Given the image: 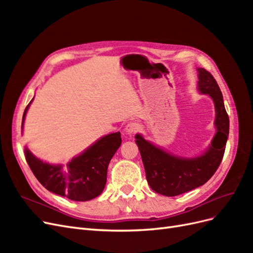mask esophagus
I'll list each match as a JSON object with an SVG mask.
<instances>
[{"instance_id":"34e87169","label":"esophagus","mask_w":253,"mask_h":253,"mask_svg":"<svg viewBox=\"0 0 253 253\" xmlns=\"http://www.w3.org/2000/svg\"><path fill=\"white\" fill-rule=\"evenodd\" d=\"M139 128H140L139 125L136 124V122H128V124L126 126L125 132H126V134H133V133L138 131Z\"/></svg>"}]
</instances>
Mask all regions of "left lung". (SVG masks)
Listing matches in <instances>:
<instances>
[{"instance_id": "obj_1", "label": "left lung", "mask_w": 253, "mask_h": 253, "mask_svg": "<svg viewBox=\"0 0 253 253\" xmlns=\"http://www.w3.org/2000/svg\"><path fill=\"white\" fill-rule=\"evenodd\" d=\"M197 90L208 95L214 103L216 132L209 147L195 157H180L136 134V144L141 155L149 186L156 193L176 196L203 186L217 170L223 159L229 136V117L223 95L213 76L205 68H197Z\"/></svg>"}]
</instances>
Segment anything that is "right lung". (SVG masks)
<instances>
[{"label": "right lung", "instance_id": "obj_1", "mask_svg": "<svg viewBox=\"0 0 253 253\" xmlns=\"http://www.w3.org/2000/svg\"><path fill=\"white\" fill-rule=\"evenodd\" d=\"M35 98V97H34ZM23 114L22 129L30 104ZM121 144L120 132L102 136L79 155L72 158L64 168L43 162L35 156L27 147L26 162L37 179L51 193L67 197L75 202H87L102 193L106 183L108 167Z\"/></svg>", "mask_w": 253, "mask_h": 253}]
</instances>
